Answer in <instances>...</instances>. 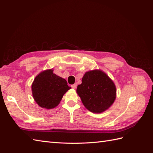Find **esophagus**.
Returning a JSON list of instances; mask_svg holds the SVG:
<instances>
[{"instance_id":"1","label":"esophagus","mask_w":153,"mask_h":153,"mask_svg":"<svg viewBox=\"0 0 153 153\" xmlns=\"http://www.w3.org/2000/svg\"><path fill=\"white\" fill-rule=\"evenodd\" d=\"M76 86H77V84H74L71 85V87L73 88V89H76Z\"/></svg>"}]
</instances>
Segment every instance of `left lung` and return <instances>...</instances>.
I'll use <instances>...</instances> for the list:
<instances>
[{
    "mask_svg": "<svg viewBox=\"0 0 153 153\" xmlns=\"http://www.w3.org/2000/svg\"><path fill=\"white\" fill-rule=\"evenodd\" d=\"M76 92L86 108L94 113H101L114 102L116 88L112 80L100 70L85 73Z\"/></svg>",
    "mask_w": 153,
    "mask_h": 153,
    "instance_id": "left-lung-1",
    "label": "left lung"
}]
</instances>
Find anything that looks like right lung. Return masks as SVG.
<instances>
[{"label": "right lung", "mask_w": 153, "mask_h": 153, "mask_svg": "<svg viewBox=\"0 0 153 153\" xmlns=\"http://www.w3.org/2000/svg\"><path fill=\"white\" fill-rule=\"evenodd\" d=\"M66 80L48 69L39 73L32 83V91L36 102L41 107L51 109L57 106L63 95L70 89Z\"/></svg>", "instance_id": "add662e5"}]
</instances>
